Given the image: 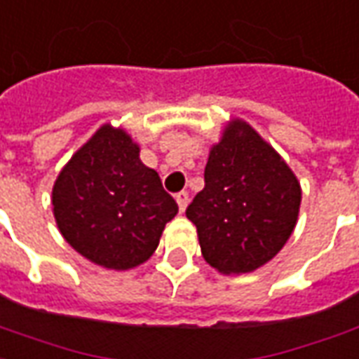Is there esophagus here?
Instances as JSON below:
<instances>
[{"label":"esophagus","instance_id":"obj_1","mask_svg":"<svg viewBox=\"0 0 359 359\" xmlns=\"http://www.w3.org/2000/svg\"><path fill=\"white\" fill-rule=\"evenodd\" d=\"M175 201H177V207H180V210L184 212L185 207H187V203H189V193L180 191L177 195H175Z\"/></svg>","mask_w":359,"mask_h":359}]
</instances>
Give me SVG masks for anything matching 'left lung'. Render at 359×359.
Listing matches in <instances>:
<instances>
[{"label":"left lung","instance_id":"left-lung-1","mask_svg":"<svg viewBox=\"0 0 359 359\" xmlns=\"http://www.w3.org/2000/svg\"><path fill=\"white\" fill-rule=\"evenodd\" d=\"M302 203L299 182L253 127L232 119L205 166V187L185 215L201 253L218 273H251L288 241Z\"/></svg>","mask_w":359,"mask_h":359}]
</instances>
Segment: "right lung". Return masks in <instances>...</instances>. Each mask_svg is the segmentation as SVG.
Listing matches in <instances>:
<instances>
[{"mask_svg":"<svg viewBox=\"0 0 359 359\" xmlns=\"http://www.w3.org/2000/svg\"><path fill=\"white\" fill-rule=\"evenodd\" d=\"M60 232L96 265L127 271L158 248L177 203L139 158V144L110 123L65 164L52 191Z\"/></svg>","mask_w":359,"mask_h":359,"instance_id":"obj_1","label":"right lung"}]
</instances>
